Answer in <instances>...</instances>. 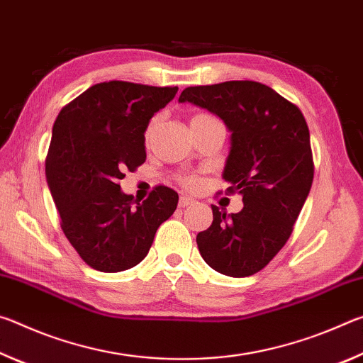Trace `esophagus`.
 I'll list each match as a JSON object with an SVG mask.
<instances>
[{"label":"esophagus","mask_w":363,"mask_h":363,"mask_svg":"<svg viewBox=\"0 0 363 363\" xmlns=\"http://www.w3.org/2000/svg\"><path fill=\"white\" fill-rule=\"evenodd\" d=\"M196 201L192 199V196H187V195H181L179 199V206L181 208H187V206H194Z\"/></svg>","instance_id":"obj_1"}]
</instances>
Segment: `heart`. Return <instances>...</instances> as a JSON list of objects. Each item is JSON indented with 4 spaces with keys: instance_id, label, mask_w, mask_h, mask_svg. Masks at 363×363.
I'll list each match as a JSON object with an SVG mask.
<instances>
[{
    "instance_id": "1",
    "label": "heart",
    "mask_w": 363,
    "mask_h": 363,
    "mask_svg": "<svg viewBox=\"0 0 363 363\" xmlns=\"http://www.w3.org/2000/svg\"><path fill=\"white\" fill-rule=\"evenodd\" d=\"M195 116H199V115H195ZM153 123H155V120H153L152 123H150V126L147 128V133H145V138H149V134H150V131H152V128H153ZM182 182L186 184V186H195V182H196V179L195 177H190V176H187V177H182Z\"/></svg>"
}]
</instances>
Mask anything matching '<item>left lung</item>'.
Returning a JSON list of instances; mask_svg holds the SVG:
<instances>
[{
	"label": "left lung",
	"mask_w": 363,
	"mask_h": 363,
	"mask_svg": "<svg viewBox=\"0 0 363 363\" xmlns=\"http://www.w3.org/2000/svg\"><path fill=\"white\" fill-rule=\"evenodd\" d=\"M179 102L208 108L232 131L223 177L225 194H242L243 210L227 216L213 205V224L196 235V245L211 269L248 277L284 248L309 195L314 160L304 115L250 79L190 86Z\"/></svg>",
	"instance_id": "left-lung-1"
}]
</instances>
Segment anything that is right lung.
Instances as JSON below:
<instances>
[{
  "label": "right lung",
  "instance_id": "1",
  "mask_svg": "<svg viewBox=\"0 0 363 363\" xmlns=\"http://www.w3.org/2000/svg\"><path fill=\"white\" fill-rule=\"evenodd\" d=\"M177 86L104 82L60 110L46 157V179L60 227L79 257L101 272L144 259L153 237L177 206V192L155 186L140 203L118 181L145 162L144 133Z\"/></svg>",
  "mask_w": 363,
  "mask_h": 363
}]
</instances>
